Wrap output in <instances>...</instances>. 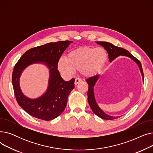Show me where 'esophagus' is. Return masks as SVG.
I'll use <instances>...</instances> for the list:
<instances>
[{"label":"esophagus","mask_w":153,"mask_h":153,"mask_svg":"<svg viewBox=\"0 0 153 153\" xmlns=\"http://www.w3.org/2000/svg\"><path fill=\"white\" fill-rule=\"evenodd\" d=\"M81 82H82V79H80V78H76V79H75L74 84L76 85H77L78 83Z\"/></svg>","instance_id":"esophagus-1"}]
</instances>
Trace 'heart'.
<instances>
[{
  "mask_svg": "<svg viewBox=\"0 0 153 153\" xmlns=\"http://www.w3.org/2000/svg\"><path fill=\"white\" fill-rule=\"evenodd\" d=\"M107 58L108 54L104 48L83 47L69 52L67 58H60L58 67L65 75H71L77 69L81 70L84 76L92 77L99 73Z\"/></svg>",
  "mask_w": 153,
  "mask_h": 153,
  "instance_id": "obj_1",
  "label": "heart"
}]
</instances>
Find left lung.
<instances>
[{
	"mask_svg": "<svg viewBox=\"0 0 153 153\" xmlns=\"http://www.w3.org/2000/svg\"><path fill=\"white\" fill-rule=\"evenodd\" d=\"M97 43L103 46L107 50L110 62H111L114 59H115L116 58H117L118 56L120 55L128 56V57L130 58L133 61H134L138 64L141 75L143 76V79H144L143 71L141 64L140 61L138 59H136L134 56H133L129 51L125 50L124 48L116 46L108 42H97ZM99 77V74H97L88 78L85 80L88 85H89V89H88V91H87V97H88L87 100H88V102H89V105L91 109L92 110V111H94V113L96 115L102 119L111 120H114V119L118 118L119 117H111V116L108 115L105 113H104V112L99 107L97 103L95 102V97H94V87L95 83L97 82Z\"/></svg>",
	"mask_w": 153,
	"mask_h": 153,
	"instance_id": "8db88e82",
	"label": "left lung"
}]
</instances>
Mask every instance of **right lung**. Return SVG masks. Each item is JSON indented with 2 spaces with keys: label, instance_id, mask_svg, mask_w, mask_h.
<instances>
[{
  "label": "right lung",
  "instance_id": "obj_1",
  "mask_svg": "<svg viewBox=\"0 0 153 153\" xmlns=\"http://www.w3.org/2000/svg\"><path fill=\"white\" fill-rule=\"evenodd\" d=\"M71 41H59L31 48L24 53L14 66L12 73L13 91L19 105L31 116L49 121L58 117L65 109L68 97L74 88L75 79L64 81L61 77L58 63ZM44 62L50 68L49 86L41 98L30 100L21 92L19 78L22 70L31 63Z\"/></svg>",
  "mask_w": 153,
  "mask_h": 153
}]
</instances>
